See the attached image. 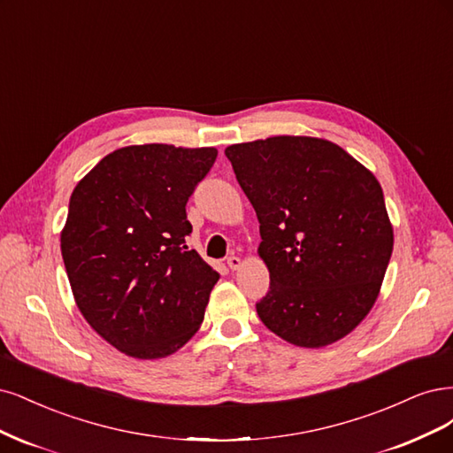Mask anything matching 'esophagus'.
Listing matches in <instances>:
<instances>
[{"label": "esophagus", "instance_id": "obj_1", "mask_svg": "<svg viewBox=\"0 0 453 453\" xmlns=\"http://www.w3.org/2000/svg\"><path fill=\"white\" fill-rule=\"evenodd\" d=\"M227 265H229L231 271H237V269L242 265V259L237 257V256H229V257H227Z\"/></svg>", "mask_w": 453, "mask_h": 453}]
</instances>
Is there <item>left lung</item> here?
Segmentation results:
<instances>
[{
    "mask_svg": "<svg viewBox=\"0 0 453 453\" xmlns=\"http://www.w3.org/2000/svg\"><path fill=\"white\" fill-rule=\"evenodd\" d=\"M226 156L259 220L271 276L261 322L301 348L341 341L371 312L393 252L380 182L318 137L239 142Z\"/></svg>",
    "mask_w": 453,
    "mask_h": 453,
    "instance_id": "8db88e82",
    "label": "left lung"
}]
</instances>
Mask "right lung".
Returning a JSON list of instances; mask_svg holds the SVG:
<instances>
[{"instance_id": "1", "label": "right lung", "mask_w": 453, "mask_h": 453, "mask_svg": "<svg viewBox=\"0 0 453 453\" xmlns=\"http://www.w3.org/2000/svg\"><path fill=\"white\" fill-rule=\"evenodd\" d=\"M216 156L212 147L131 144L73 189L60 237L73 297L129 357H167L203 324L220 274L186 244V203Z\"/></svg>"}]
</instances>
